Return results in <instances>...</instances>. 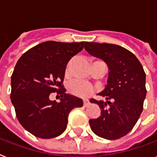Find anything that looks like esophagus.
Masks as SVG:
<instances>
[{"label":"esophagus","instance_id":"34e87169","mask_svg":"<svg viewBox=\"0 0 157 157\" xmlns=\"http://www.w3.org/2000/svg\"><path fill=\"white\" fill-rule=\"evenodd\" d=\"M83 102H84V106H85V107L88 106V105H89L90 104V101L87 100V99H85V100L83 101Z\"/></svg>","mask_w":157,"mask_h":157}]
</instances>
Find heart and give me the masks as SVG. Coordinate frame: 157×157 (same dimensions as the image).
<instances>
[{"mask_svg": "<svg viewBox=\"0 0 157 157\" xmlns=\"http://www.w3.org/2000/svg\"><path fill=\"white\" fill-rule=\"evenodd\" d=\"M67 89L70 94L81 98H86L90 96L94 91V88L90 83L80 80H76L70 83Z\"/></svg>", "mask_w": 157, "mask_h": 157, "instance_id": "heart-1", "label": "heart"}]
</instances>
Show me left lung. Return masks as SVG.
<instances>
[{"instance_id": "obj_1", "label": "left lung", "mask_w": 157, "mask_h": 157, "mask_svg": "<svg viewBox=\"0 0 157 157\" xmlns=\"http://www.w3.org/2000/svg\"><path fill=\"white\" fill-rule=\"evenodd\" d=\"M85 49L109 69L107 85L98 94L106 101L91 100L101 108V115L90 119V127L99 137L117 140L132 131L142 113L146 74L136 56L121 46L85 42Z\"/></svg>"}]
</instances>
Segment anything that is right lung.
I'll return each instance as SVG.
<instances>
[{
  "label": "right lung",
  "instance_id": "add662e5",
  "mask_svg": "<svg viewBox=\"0 0 157 157\" xmlns=\"http://www.w3.org/2000/svg\"><path fill=\"white\" fill-rule=\"evenodd\" d=\"M84 42L47 41L25 52L11 76L10 98L19 123L36 137L51 139L65 131L70 111L83 105L82 99L66 94V66L81 52ZM56 92L61 101H51Z\"/></svg>",
  "mask_w": 157,
  "mask_h": 157
}]
</instances>
